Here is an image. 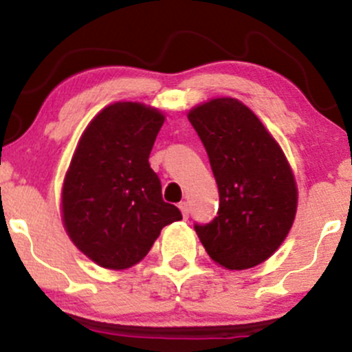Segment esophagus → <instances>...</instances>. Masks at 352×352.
Returning <instances> with one entry per match:
<instances>
[{
  "instance_id": "1",
  "label": "esophagus",
  "mask_w": 352,
  "mask_h": 352,
  "mask_svg": "<svg viewBox=\"0 0 352 352\" xmlns=\"http://www.w3.org/2000/svg\"><path fill=\"white\" fill-rule=\"evenodd\" d=\"M179 208H180V212H182L184 219H187L188 217V204L187 202H180Z\"/></svg>"
}]
</instances>
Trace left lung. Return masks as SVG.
<instances>
[{
	"instance_id": "1",
	"label": "left lung",
	"mask_w": 352,
	"mask_h": 352,
	"mask_svg": "<svg viewBox=\"0 0 352 352\" xmlns=\"http://www.w3.org/2000/svg\"><path fill=\"white\" fill-rule=\"evenodd\" d=\"M219 187L217 217L195 232L214 262L229 270L256 267L287 237L297 185L283 148L257 115L223 96L188 111Z\"/></svg>"
}]
</instances>
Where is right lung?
Instances as JSON below:
<instances>
[{
  "label": "right lung",
  "instance_id": "obj_1",
  "mask_svg": "<svg viewBox=\"0 0 352 352\" xmlns=\"http://www.w3.org/2000/svg\"><path fill=\"white\" fill-rule=\"evenodd\" d=\"M165 117L138 102H117L88 123L61 190V219L72 242L100 267L140 262L160 230L182 219L162 199L148 157Z\"/></svg>",
  "mask_w": 352,
  "mask_h": 352
}]
</instances>
